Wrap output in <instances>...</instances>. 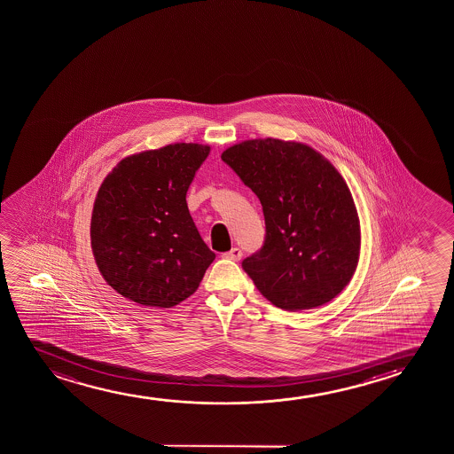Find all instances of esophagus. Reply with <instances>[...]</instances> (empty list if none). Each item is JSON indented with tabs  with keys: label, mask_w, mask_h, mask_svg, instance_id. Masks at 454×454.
Listing matches in <instances>:
<instances>
[{
	"label": "esophagus",
	"mask_w": 454,
	"mask_h": 454,
	"mask_svg": "<svg viewBox=\"0 0 454 454\" xmlns=\"http://www.w3.org/2000/svg\"><path fill=\"white\" fill-rule=\"evenodd\" d=\"M223 257L230 259V261H240V257H242V249L232 248L231 251H228V253H224Z\"/></svg>",
	"instance_id": "1"
}]
</instances>
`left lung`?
Instances as JSON below:
<instances>
[{"instance_id": "left-lung-1", "label": "left lung", "mask_w": 454, "mask_h": 454, "mask_svg": "<svg viewBox=\"0 0 454 454\" xmlns=\"http://www.w3.org/2000/svg\"><path fill=\"white\" fill-rule=\"evenodd\" d=\"M257 195L265 240L243 259L257 290L284 310H309L348 286L360 255V220L341 175L299 143L253 139L222 153Z\"/></svg>"}]
</instances>
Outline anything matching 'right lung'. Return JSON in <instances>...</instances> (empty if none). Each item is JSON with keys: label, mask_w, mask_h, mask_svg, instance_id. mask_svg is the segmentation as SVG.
Returning <instances> with one entry per match:
<instances>
[{"label": "right lung", "mask_w": 454, "mask_h": 454, "mask_svg": "<svg viewBox=\"0 0 454 454\" xmlns=\"http://www.w3.org/2000/svg\"><path fill=\"white\" fill-rule=\"evenodd\" d=\"M207 145L170 144L119 162L100 186L91 247L104 279L137 304L168 309L189 298L215 254L186 203Z\"/></svg>", "instance_id": "1"}]
</instances>
